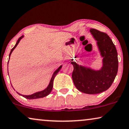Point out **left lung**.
<instances>
[{
    "mask_svg": "<svg viewBox=\"0 0 129 129\" xmlns=\"http://www.w3.org/2000/svg\"><path fill=\"white\" fill-rule=\"evenodd\" d=\"M90 31L97 41L101 56L103 58V66L100 70L95 71L72 61L74 67L72 78L79 91L85 94H95L110 87L117 73L118 61L116 47L109 36L95 29H91Z\"/></svg>",
    "mask_w": 129,
    "mask_h": 129,
    "instance_id": "1",
    "label": "left lung"
}]
</instances>
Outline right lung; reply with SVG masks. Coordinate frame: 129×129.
Wrapping results in <instances>:
<instances>
[{
	"label": "right lung",
	"instance_id": "right-lung-1",
	"mask_svg": "<svg viewBox=\"0 0 129 129\" xmlns=\"http://www.w3.org/2000/svg\"><path fill=\"white\" fill-rule=\"evenodd\" d=\"M23 37V36H22V37H20L18 39V40L16 42V45H15V47L13 48L12 49H11V52H10L9 54V58H10V56H11V55L12 54V51L14 50V49L16 47V46L18 45V44H19V42H20V39H21ZM8 63H9V61H8ZM62 68V66H61L59 67V68H58L57 70H56L54 72V74H53L52 76V78H51V80H50V82H49V84L48 85V86L47 88H46L45 90H42V91H39V92H35V93L34 94H32L31 95H22V94H20L19 93V92H17V93L19 94V95L23 96V97L26 98V99H40V98H43L44 97H46V96H47L48 94H49V93L51 92V91L52 90V87H53V82H54V80L55 78V77L56 75V74L58 73V72H59L60 70H61Z\"/></svg>",
	"mask_w": 129,
	"mask_h": 129
}]
</instances>
